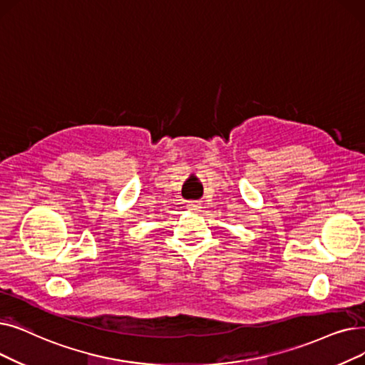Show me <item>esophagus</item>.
<instances>
[{"label":"esophagus","instance_id":"obj_1","mask_svg":"<svg viewBox=\"0 0 365 365\" xmlns=\"http://www.w3.org/2000/svg\"><path fill=\"white\" fill-rule=\"evenodd\" d=\"M186 209L191 210V212H200L201 205H200V202H197V201H189V202L186 204Z\"/></svg>","mask_w":365,"mask_h":365}]
</instances>
